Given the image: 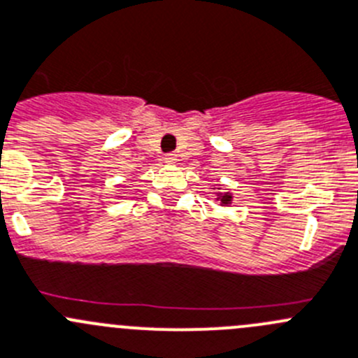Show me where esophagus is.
Here are the masks:
<instances>
[{
    "instance_id": "1",
    "label": "esophagus",
    "mask_w": 358,
    "mask_h": 358,
    "mask_svg": "<svg viewBox=\"0 0 358 358\" xmlns=\"http://www.w3.org/2000/svg\"><path fill=\"white\" fill-rule=\"evenodd\" d=\"M164 161L169 162V164H173V162H176V154H166Z\"/></svg>"
}]
</instances>
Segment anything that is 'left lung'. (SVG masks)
<instances>
[{
	"mask_svg": "<svg viewBox=\"0 0 358 358\" xmlns=\"http://www.w3.org/2000/svg\"><path fill=\"white\" fill-rule=\"evenodd\" d=\"M218 199H220L222 204H231L232 196L229 192H225V194H220V196H218Z\"/></svg>",
	"mask_w": 358,
	"mask_h": 358,
	"instance_id": "left-lung-1",
	"label": "left lung"
}]
</instances>
